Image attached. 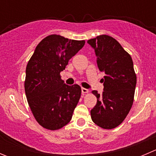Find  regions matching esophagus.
<instances>
[{
  "mask_svg": "<svg viewBox=\"0 0 156 156\" xmlns=\"http://www.w3.org/2000/svg\"><path fill=\"white\" fill-rule=\"evenodd\" d=\"M81 92H82L83 94H87V93H89V90H88L87 89H86V88L82 87L81 88Z\"/></svg>",
  "mask_w": 156,
  "mask_h": 156,
  "instance_id": "esophagus-1",
  "label": "esophagus"
}]
</instances>
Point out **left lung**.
<instances>
[{
    "instance_id": "1",
    "label": "left lung",
    "mask_w": 156,
    "mask_h": 156,
    "mask_svg": "<svg viewBox=\"0 0 156 156\" xmlns=\"http://www.w3.org/2000/svg\"><path fill=\"white\" fill-rule=\"evenodd\" d=\"M87 43L94 49L100 72H105L104 91L97 97L96 106L91 109L93 122L103 129H112L122 123L133 103L136 75L133 60L115 38L106 34L90 39Z\"/></svg>"
}]
</instances>
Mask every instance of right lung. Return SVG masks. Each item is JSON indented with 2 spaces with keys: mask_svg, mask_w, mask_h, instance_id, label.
<instances>
[{
  "mask_svg": "<svg viewBox=\"0 0 156 156\" xmlns=\"http://www.w3.org/2000/svg\"><path fill=\"white\" fill-rule=\"evenodd\" d=\"M84 44L85 41L50 34L37 44L28 62L25 79L26 98L35 120L48 130H59L72 119L81 88L78 84H66L60 72Z\"/></svg>",
  "mask_w": 156,
  "mask_h": 156,
  "instance_id": "1",
  "label": "right lung"
}]
</instances>
